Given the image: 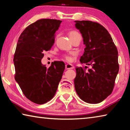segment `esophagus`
<instances>
[{
	"mask_svg": "<svg viewBox=\"0 0 130 130\" xmlns=\"http://www.w3.org/2000/svg\"><path fill=\"white\" fill-rule=\"evenodd\" d=\"M74 67L72 64H70V63H68L65 65V69H74Z\"/></svg>",
	"mask_w": 130,
	"mask_h": 130,
	"instance_id": "esophagus-1",
	"label": "esophagus"
}]
</instances>
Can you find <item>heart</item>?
Returning <instances> with one entry per match:
<instances>
[{"instance_id":"heart-1","label":"heart","mask_w":130,"mask_h":130,"mask_svg":"<svg viewBox=\"0 0 130 130\" xmlns=\"http://www.w3.org/2000/svg\"><path fill=\"white\" fill-rule=\"evenodd\" d=\"M79 34L77 32L75 31H70L69 32V37L70 38H72V37H73L75 36H77V35ZM76 54L75 53H72L71 55H65L64 56L66 60H67L68 61H71L72 60V56H75Z\"/></svg>"}]
</instances>
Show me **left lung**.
Instances as JSON below:
<instances>
[{"mask_svg":"<svg viewBox=\"0 0 130 130\" xmlns=\"http://www.w3.org/2000/svg\"><path fill=\"white\" fill-rule=\"evenodd\" d=\"M85 45L80 62L91 67H76L74 87L81 100L90 104L103 102L113 91L119 72L118 52L108 31L100 24L76 21Z\"/></svg>","mask_w":130,"mask_h":130,"instance_id":"1","label":"left lung"}]
</instances>
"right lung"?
<instances>
[{"label": "right lung", "instance_id": "1", "mask_svg": "<svg viewBox=\"0 0 130 130\" xmlns=\"http://www.w3.org/2000/svg\"><path fill=\"white\" fill-rule=\"evenodd\" d=\"M61 22L39 19L28 26L18 41L14 58L15 79L25 96L36 104H44L53 98L65 70L62 61H54L48 68L41 63L43 52L53 45Z\"/></svg>", "mask_w": 130, "mask_h": 130}]
</instances>
